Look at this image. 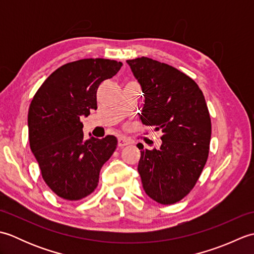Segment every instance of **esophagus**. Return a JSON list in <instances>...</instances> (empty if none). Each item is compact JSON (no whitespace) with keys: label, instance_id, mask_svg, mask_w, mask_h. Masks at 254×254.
<instances>
[{"label":"esophagus","instance_id":"1","mask_svg":"<svg viewBox=\"0 0 254 254\" xmlns=\"http://www.w3.org/2000/svg\"><path fill=\"white\" fill-rule=\"evenodd\" d=\"M131 144V141L127 137H123V136H120L118 138V145L120 147H124V146H127V145Z\"/></svg>","mask_w":254,"mask_h":254}]
</instances>
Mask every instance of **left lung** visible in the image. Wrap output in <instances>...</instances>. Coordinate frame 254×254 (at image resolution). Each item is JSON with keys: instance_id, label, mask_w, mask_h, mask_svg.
<instances>
[{"instance_id": "left-lung-1", "label": "left lung", "mask_w": 254, "mask_h": 254, "mask_svg": "<svg viewBox=\"0 0 254 254\" xmlns=\"http://www.w3.org/2000/svg\"><path fill=\"white\" fill-rule=\"evenodd\" d=\"M141 84V121L160 131V148L141 150L138 174L147 195L164 205L181 201L202 174L212 122L202 90L176 67L146 57L127 61Z\"/></svg>"}]
</instances>
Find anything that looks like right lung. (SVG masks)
Returning a JSON list of instances; mask_svg holds the SVG:
<instances>
[{
  "mask_svg": "<svg viewBox=\"0 0 254 254\" xmlns=\"http://www.w3.org/2000/svg\"><path fill=\"white\" fill-rule=\"evenodd\" d=\"M121 66V62L108 59L66 63L45 80L30 102V149L47 186L67 201L95 191L101 167L117 148L113 135L86 139L80 117L97 109L99 85Z\"/></svg>",
  "mask_w": 254,
  "mask_h": 254,
  "instance_id": "obj_1",
  "label": "right lung"
}]
</instances>
